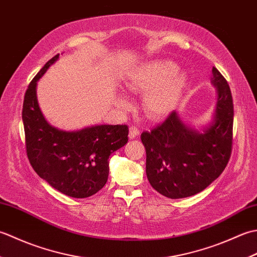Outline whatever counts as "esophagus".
Returning <instances> with one entry per match:
<instances>
[{"instance_id": "34e87169", "label": "esophagus", "mask_w": 257, "mask_h": 257, "mask_svg": "<svg viewBox=\"0 0 257 257\" xmlns=\"http://www.w3.org/2000/svg\"><path fill=\"white\" fill-rule=\"evenodd\" d=\"M139 129L137 127H135V125H132V127L129 128V139H135L137 138L139 136Z\"/></svg>"}]
</instances>
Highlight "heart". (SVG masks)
Masks as SVG:
<instances>
[{
	"instance_id": "obj_1",
	"label": "heart",
	"mask_w": 257,
	"mask_h": 257,
	"mask_svg": "<svg viewBox=\"0 0 257 257\" xmlns=\"http://www.w3.org/2000/svg\"><path fill=\"white\" fill-rule=\"evenodd\" d=\"M177 68L171 61L154 62L136 70L125 81L129 91L146 92L143 108L149 118L161 119L177 107L185 86V76L176 73ZM117 101L123 105L125 99L119 96Z\"/></svg>"
}]
</instances>
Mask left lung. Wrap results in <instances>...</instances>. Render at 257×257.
<instances>
[{"label": "left lung", "instance_id": "1", "mask_svg": "<svg viewBox=\"0 0 257 257\" xmlns=\"http://www.w3.org/2000/svg\"><path fill=\"white\" fill-rule=\"evenodd\" d=\"M211 83L216 88L212 121L202 130L184 123L173 111L151 132L141 134L151 187L170 199L203 191L219 178L231 157L233 99L226 79L215 67Z\"/></svg>", "mask_w": 257, "mask_h": 257}]
</instances>
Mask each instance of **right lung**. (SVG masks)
Segmentation results:
<instances>
[{
  "mask_svg": "<svg viewBox=\"0 0 257 257\" xmlns=\"http://www.w3.org/2000/svg\"><path fill=\"white\" fill-rule=\"evenodd\" d=\"M58 57L44 65L25 92L26 154L35 172L54 189L72 198H88L106 184L109 156L128 143L129 130L125 124H96L66 132L47 122L37 101V81Z\"/></svg>",
  "mask_w": 257,
  "mask_h": 257,
  "instance_id": "right-lung-1",
  "label": "right lung"
}]
</instances>
